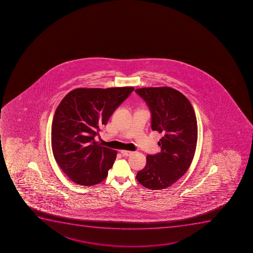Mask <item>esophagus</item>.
Instances as JSON below:
<instances>
[{
    "instance_id": "34e87169",
    "label": "esophagus",
    "mask_w": 253,
    "mask_h": 253,
    "mask_svg": "<svg viewBox=\"0 0 253 253\" xmlns=\"http://www.w3.org/2000/svg\"><path fill=\"white\" fill-rule=\"evenodd\" d=\"M120 153H122L123 156H130L133 154V152L127 150H121L120 151Z\"/></svg>"
}]
</instances>
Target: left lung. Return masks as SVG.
<instances>
[{"label":"left lung","mask_w":253,"mask_h":253,"mask_svg":"<svg viewBox=\"0 0 253 253\" xmlns=\"http://www.w3.org/2000/svg\"><path fill=\"white\" fill-rule=\"evenodd\" d=\"M152 115L151 127L163 133L160 153L147 156V163L136 178L149 190H163L176 182L190 168L197 143L195 113L182 93L168 86L135 90Z\"/></svg>","instance_id":"obj_1"}]
</instances>
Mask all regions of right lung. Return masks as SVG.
Wrapping results in <instances>:
<instances>
[{
	"mask_svg": "<svg viewBox=\"0 0 253 253\" xmlns=\"http://www.w3.org/2000/svg\"><path fill=\"white\" fill-rule=\"evenodd\" d=\"M133 90V86L78 88L58 105L52 124V150L73 182L96 185L107 176L117 152L100 146L95 137Z\"/></svg>",
	"mask_w": 253,
	"mask_h": 253,
	"instance_id": "add662e5",
	"label": "right lung"
}]
</instances>
